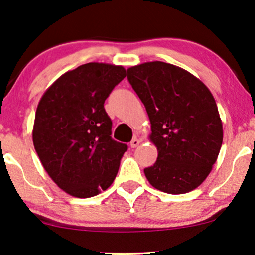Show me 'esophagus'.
Wrapping results in <instances>:
<instances>
[{
  "label": "esophagus",
  "mask_w": 255,
  "mask_h": 255,
  "mask_svg": "<svg viewBox=\"0 0 255 255\" xmlns=\"http://www.w3.org/2000/svg\"><path fill=\"white\" fill-rule=\"evenodd\" d=\"M139 143H140V140L138 139L137 137H134L132 140H131V143H130V146L131 147H137L138 145H139Z\"/></svg>",
  "instance_id": "1"
}]
</instances>
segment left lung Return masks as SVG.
<instances>
[{"instance_id":"1","label":"left lung","mask_w":255,"mask_h":255,"mask_svg":"<svg viewBox=\"0 0 255 255\" xmlns=\"http://www.w3.org/2000/svg\"><path fill=\"white\" fill-rule=\"evenodd\" d=\"M128 80L145 106L158 151L144 169L147 181L163 193L194 190L209 175L224 138L213 94L189 72L162 61L128 68Z\"/></svg>"}]
</instances>
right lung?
<instances>
[{"label":"right lung","mask_w":255,"mask_h":255,"mask_svg":"<svg viewBox=\"0 0 255 255\" xmlns=\"http://www.w3.org/2000/svg\"><path fill=\"white\" fill-rule=\"evenodd\" d=\"M127 77L122 66L89 62L66 72L37 105L33 143L47 174L72 196L106 190L128 145L111 137L104 103Z\"/></svg>","instance_id":"right-lung-1"}]
</instances>
